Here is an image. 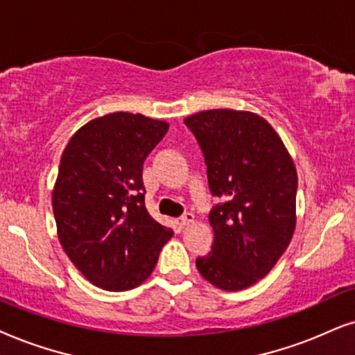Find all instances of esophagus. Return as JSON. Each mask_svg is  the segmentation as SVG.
<instances>
[{
	"label": "esophagus",
	"mask_w": 355,
	"mask_h": 355,
	"mask_svg": "<svg viewBox=\"0 0 355 355\" xmlns=\"http://www.w3.org/2000/svg\"><path fill=\"white\" fill-rule=\"evenodd\" d=\"M180 222H182V225L193 224V222H195V214H193V212H185V214L180 217Z\"/></svg>",
	"instance_id": "esophagus-1"
}]
</instances>
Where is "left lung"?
<instances>
[{
    "label": "left lung",
    "instance_id": "obj_1",
    "mask_svg": "<svg viewBox=\"0 0 355 355\" xmlns=\"http://www.w3.org/2000/svg\"><path fill=\"white\" fill-rule=\"evenodd\" d=\"M205 155L214 243L198 271L222 291L253 286L274 268L295 230L297 170L284 143L257 113L217 108L185 118Z\"/></svg>",
    "mask_w": 355,
    "mask_h": 355
}]
</instances>
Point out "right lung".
Listing matches in <instances>:
<instances>
[{"mask_svg":"<svg viewBox=\"0 0 355 355\" xmlns=\"http://www.w3.org/2000/svg\"><path fill=\"white\" fill-rule=\"evenodd\" d=\"M168 123L116 112L86 123L66 146L53 214L68 258L87 281L110 292L148 279L173 235L144 206L143 164Z\"/></svg>","mask_w":355,"mask_h":355,"instance_id":"1","label":"right lung"}]
</instances>
